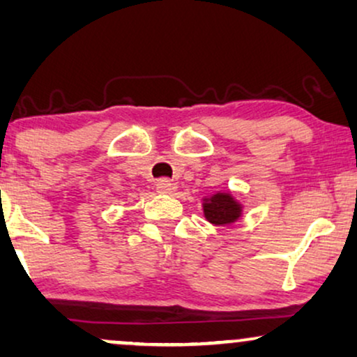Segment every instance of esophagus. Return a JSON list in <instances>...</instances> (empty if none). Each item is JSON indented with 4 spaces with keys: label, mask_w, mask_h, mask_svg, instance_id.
Masks as SVG:
<instances>
[{
    "label": "esophagus",
    "mask_w": 357,
    "mask_h": 357,
    "mask_svg": "<svg viewBox=\"0 0 357 357\" xmlns=\"http://www.w3.org/2000/svg\"><path fill=\"white\" fill-rule=\"evenodd\" d=\"M175 188H177V187H175V185L170 182V180H167V178L159 180V182L155 183V190H158V193H162V195L172 193Z\"/></svg>",
    "instance_id": "obj_1"
}]
</instances>
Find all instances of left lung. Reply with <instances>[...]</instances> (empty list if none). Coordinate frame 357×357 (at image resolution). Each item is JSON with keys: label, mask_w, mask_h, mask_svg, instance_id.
Segmentation results:
<instances>
[{"label": "left lung", "mask_w": 357, "mask_h": 357, "mask_svg": "<svg viewBox=\"0 0 357 357\" xmlns=\"http://www.w3.org/2000/svg\"><path fill=\"white\" fill-rule=\"evenodd\" d=\"M203 202L204 218L214 226H229L242 216V204L229 192H219Z\"/></svg>", "instance_id": "1"}]
</instances>
